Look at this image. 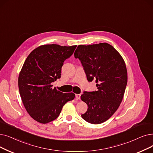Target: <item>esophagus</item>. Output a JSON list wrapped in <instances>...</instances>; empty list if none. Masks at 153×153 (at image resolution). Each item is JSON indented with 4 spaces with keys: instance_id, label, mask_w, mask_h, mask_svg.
<instances>
[{
    "instance_id": "obj_1",
    "label": "esophagus",
    "mask_w": 153,
    "mask_h": 153,
    "mask_svg": "<svg viewBox=\"0 0 153 153\" xmlns=\"http://www.w3.org/2000/svg\"><path fill=\"white\" fill-rule=\"evenodd\" d=\"M76 97L78 99H81V94H76Z\"/></svg>"
}]
</instances>
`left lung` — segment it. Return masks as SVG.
Returning a JSON list of instances; mask_svg holds the SVG:
<instances>
[{
    "mask_svg": "<svg viewBox=\"0 0 153 153\" xmlns=\"http://www.w3.org/2000/svg\"><path fill=\"white\" fill-rule=\"evenodd\" d=\"M81 61L88 81L95 80L97 91L84 92L81 99L88 105L82 117L99 124L109 119L121 103L128 72L121 54L108 43L79 45L74 52Z\"/></svg>",
    "mask_w": 153,
    "mask_h": 153,
    "instance_id": "1",
    "label": "left lung"
}]
</instances>
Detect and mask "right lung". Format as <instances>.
<instances>
[{
	"label": "right lung",
	"mask_w": 153,
	"mask_h": 153,
	"mask_svg": "<svg viewBox=\"0 0 153 153\" xmlns=\"http://www.w3.org/2000/svg\"><path fill=\"white\" fill-rule=\"evenodd\" d=\"M77 45H42L33 50L23 64L18 79L20 95L30 116L42 124L55 120L64 105L75 97L73 92L63 93L52 82L61 77V68Z\"/></svg>",
	"instance_id": "add662e5"
}]
</instances>
